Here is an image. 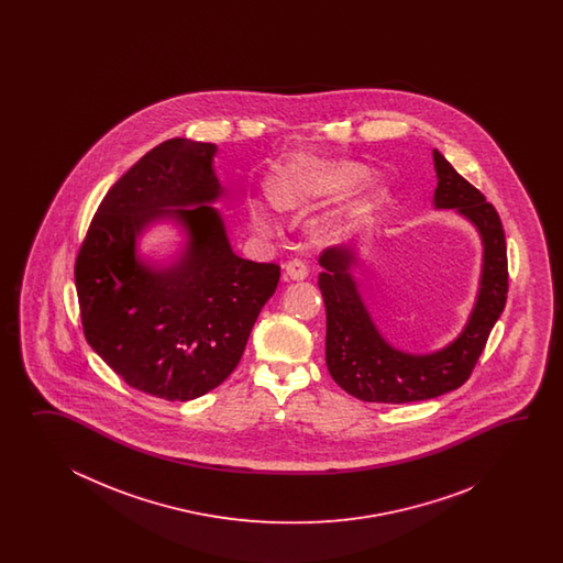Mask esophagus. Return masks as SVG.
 Here are the masks:
<instances>
[{"mask_svg": "<svg viewBox=\"0 0 563 563\" xmlns=\"http://www.w3.org/2000/svg\"><path fill=\"white\" fill-rule=\"evenodd\" d=\"M284 269H286V276L294 279V282H303L308 277V267L299 260H294V262L284 265Z\"/></svg>", "mask_w": 563, "mask_h": 563, "instance_id": "obj_1", "label": "esophagus"}]
</instances>
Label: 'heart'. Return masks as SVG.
<instances>
[{"label": "heart", "instance_id": "heart-1", "mask_svg": "<svg viewBox=\"0 0 563 563\" xmlns=\"http://www.w3.org/2000/svg\"><path fill=\"white\" fill-rule=\"evenodd\" d=\"M364 177V170L346 161H322V158H298L282 168L269 183V199L279 211L298 213L306 211L323 199L346 191ZM250 217L253 225L269 233L276 229L274 216L264 203L252 201ZM322 228V223H316Z\"/></svg>", "mask_w": 563, "mask_h": 563}]
</instances>
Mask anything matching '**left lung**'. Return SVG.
I'll list each match as a JSON object with an SVG mask.
<instances>
[{"label":"left lung","instance_id":"left-lung-1","mask_svg":"<svg viewBox=\"0 0 563 563\" xmlns=\"http://www.w3.org/2000/svg\"><path fill=\"white\" fill-rule=\"evenodd\" d=\"M434 209H455L477 229L483 264L477 299L465 328L441 350L410 354L393 346L372 320L360 296L354 269L358 247L342 243L323 250L318 286L325 306V364L347 395L364 402H417L446 395L465 384L507 301V247L501 219L468 180L437 148L432 151Z\"/></svg>","mask_w":563,"mask_h":563}]
</instances>
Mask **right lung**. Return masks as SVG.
<instances>
[{"label": "right lung", "instance_id": "add662e5", "mask_svg": "<svg viewBox=\"0 0 563 563\" xmlns=\"http://www.w3.org/2000/svg\"><path fill=\"white\" fill-rule=\"evenodd\" d=\"M216 155V144L189 139L148 151L110 187L74 267L86 342L129 386L173 402L235 371L279 282V265L231 250L211 207L223 197ZM163 220L186 233L167 266L137 253L143 231Z\"/></svg>", "mask_w": 563, "mask_h": 563}]
</instances>
